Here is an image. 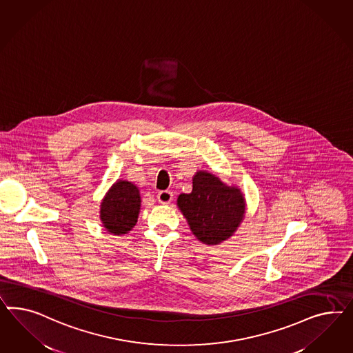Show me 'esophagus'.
Returning a JSON list of instances; mask_svg holds the SVG:
<instances>
[{"label":"esophagus","mask_w":353,"mask_h":353,"mask_svg":"<svg viewBox=\"0 0 353 353\" xmlns=\"http://www.w3.org/2000/svg\"><path fill=\"white\" fill-rule=\"evenodd\" d=\"M157 198H158L159 203L168 204L171 202L172 198H173V194L170 190H161V192H158Z\"/></svg>","instance_id":"obj_1"}]
</instances>
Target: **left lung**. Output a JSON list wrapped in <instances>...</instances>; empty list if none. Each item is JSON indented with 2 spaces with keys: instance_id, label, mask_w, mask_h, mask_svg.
<instances>
[{
  "instance_id": "8db88e82",
  "label": "left lung",
  "mask_w": 353,
  "mask_h": 353,
  "mask_svg": "<svg viewBox=\"0 0 353 353\" xmlns=\"http://www.w3.org/2000/svg\"><path fill=\"white\" fill-rule=\"evenodd\" d=\"M177 205L192 234L205 245H219L230 238L246 211L241 190L207 171L194 174L192 192L180 194Z\"/></svg>"
}]
</instances>
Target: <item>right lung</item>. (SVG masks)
Masks as SVG:
<instances>
[{
    "label": "right lung",
    "instance_id": "add662e5",
    "mask_svg": "<svg viewBox=\"0 0 353 353\" xmlns=\"http://www.w3.org/2000/svg\"><path fill=\"white\" fill-rule=\"evenodd\" d=\"M141 196L132 182H115L101 203V221L111 234H127L137 223Z\"/></svg>",
    "mask_w": 353,
    "mask_h": 353
}]
</instances>
